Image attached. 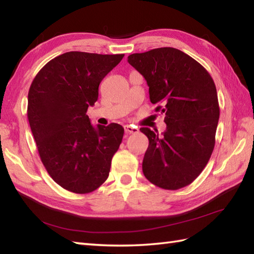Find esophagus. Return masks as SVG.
Masks as SVG:
<instances>
[{
  "mask_svg": "<svg viewBox=\"0 0 254 254\" xmlns=\"http://www.w3.org/2000/svg\"><path fill=\"white\" fill-rule=\"evenodd\" d=\"M124 131H126L127 134H135L138 132V128L137 127H133V126H130V124H127V126H124Z\"/></svg>",
  "mask_w": 254,
  "mask_h": 254,
  "instance_id": "1",
  "label": "esophagus"
}]
</instances>
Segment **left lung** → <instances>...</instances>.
Returning <instances> with one entry per match:
<instances>
[{
    "label": "left lung",
    "mask_w": 254,
    "mask_h": 254,
    "mask_svg": "<svg viewBox=\"0 0 254 254\" xmlns=\"http://www.w3.org/2000/svg\"><path fill=\"white\" fill-rule=\"evenodd\" d=\"M127 62L146 79L155 111L165 113L166 131L141 132L149 145L143 159L146 179L165 190H178L196 179L215 146L219 119L216 86L201 64L175 48L133 53Z\"/></svg>",
    "instance_id": "left-lung-1"
}]
</instances>
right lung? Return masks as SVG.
Masks as SVG:
<instances>
[{"mask_svg": "<svg viewBox=\"0 0 254 254\" xmlns=\"http://www.w3.org/2000/svg\"><path fill=\"white\" fill-rule=\"evenodd\" d=\"M124 55L71 51L42 67L28 93L29 126L48 174L67 191H95L109 176L122 142L117 123L91 126L86 115L98 99L99 84Z\"/></svg>", "mask_w": 254, "mask_h": 254, "instance_id": "obj_1", "label": "right lung"}]
</instances>
